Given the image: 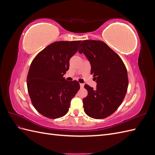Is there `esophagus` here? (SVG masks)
Listing matches in <instances>:
<instances>
[{
  "instance_id": "34e87169",
  "label": "esophagus",
  "mask_w": 155,
  "mask_h": 155,
  "mask_svg": "<svg viewBox=\"0 0 155 155\" xmlns=\"http://www.w3.org/2000/svg\"><path fill=\"white\" fill-rule=\"evenodd\" d=\"M80 87H81V88H83L84 84L83 83H80Z\"/></svg>"
}]
</instances>
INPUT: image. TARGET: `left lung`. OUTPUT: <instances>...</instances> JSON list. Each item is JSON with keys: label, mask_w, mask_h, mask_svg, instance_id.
I'll return each instance as SVG.
<instances>
[{"label": "left lung", "mask_w": 155, "mask_h": 155, "mask_svg": "<svg viewBox=\"0 0 155 155\" xmlns=\"http://www.w3.org/2000/svg\"><path fill=\"white\" fill-rule=\"evenodd\" d=\"M91 65L96 88L85 85L88 95L83 108L91 118L103 119L110 116L122 103L128 87L127 71L120 56L104 42L85 40L79 46Z\"/></svg>", "instance_id": "left-lung-1"}]
</instances>
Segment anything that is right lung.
<instances>
[{"instance_id":"add662e5","label":"right lung","mask_w":155,"mask_h":155,"mask_svg":"<svg viewBox=\"0 0 155 155\" xmlns=\"http://www.w3.org/2000/svg\"><path fill=\"white\" fill-rule=\"evenodd\" d=\"M81 42H54L40 51L31 63L27 76L29 96L35 109L48 118L66 114L80 88L77 81H68L63 76Z\"/></svg>"}]
</instances>
